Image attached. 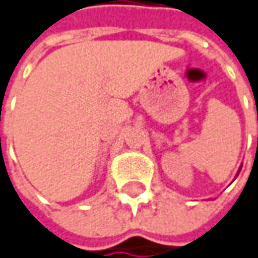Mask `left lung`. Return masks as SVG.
Segmentation results:
<instances>
[{
	"mask_svg": "<svg viewBox=\"0 0 258 258\" xmlns=\"http://www.w3.org/2000/svg\"><path fill=\"white\" fill-rule=\"evenodd\" d=\"M241 168H242V167H241ZM239 171H241V170H239ZM239 171H238V173H239Z\"/></svg>",
	"mask_w": 258,
	"mask_h": 258,
	"instance_id": "1",
	"label": "left lung"
}]
</instances>
